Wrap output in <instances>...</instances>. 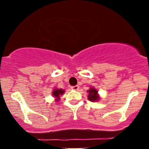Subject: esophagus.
Listing matches in <instances>:
<instances>
[{
  "label": "esophagus",
  "instance_id": "1",
  "mask_svg": "<svg viewBox=\"0 0 149 149\" xmlns=\"http://www.w3.org/2000/svg\"><path fill=\"white\" fill-rule=\"evenodd\" d=\"M71 88L73 90H76V91H77V90L79 89V86L78 85L76 86H71Z\"/></svg>",
  "mask_w": 149,
  "mask_h": 149
}]
</instances>
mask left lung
<instances>
[{"label":"left lung","mask_w":149,"mask_h":149,"mask_svg":"<svg viewBox=\"0 0 149 149\" xmlns=\"http://www.w3.org/2000/svg\"><path fill=\"white\" fill-rule=\"evenodd\" d=\"M88 92V100L91 102H98L100 100V94H98V91L94 87H91L87 91Z\"/></svg>","instance_id":"1"}]
</instances>
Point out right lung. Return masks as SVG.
I'll use <instances>...</instances> for the list:
<instances>
[{"label": "right lung", "mask_w": 149, "mask_h": 149, "mask_svg": "<svg viewBox=\"0 0 149 149\" xmlns=\"http://www.w3.org/2000/svg\"><path fill=\"white\" fill-rule=\"evenodd\" d=\"M65 93V91H64L63 88H55L53 89L52 92V95L53 96L54 98H55V100L56 102H58L60 100H61V96L63 95V94Z\"/></svg>", "instance_id": "add662e5"}]
</instances>
